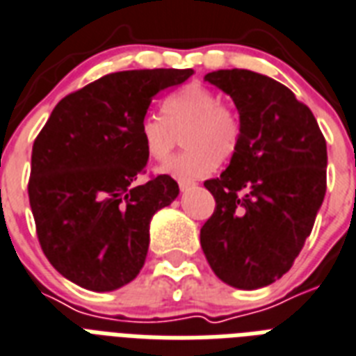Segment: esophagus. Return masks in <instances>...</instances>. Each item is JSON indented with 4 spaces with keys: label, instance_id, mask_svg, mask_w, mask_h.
<instances>
[{
    "label": "esophagus",
    "instance_id": "esophagus-1",
    "mask_svg": "<svg viewBox=\"0 0 356 356\" xmlns=\"http://www.w3.org/2000/svg\"><path fill=\"white\" fill-rule=\"evenodd\" d=\"M194 181H184V179H179V188H181V192H184V190H188L194 186Z\"/></svg>",
    "mask_w": 356,
    "mask_h": 356
}]
</instances>
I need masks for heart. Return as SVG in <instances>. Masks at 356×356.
<instances>
[{
	"label": "heart",
	"mask_w": 356,
	"mask_h": 356,
	"mask_svg": "<svg viewBox=\"0 0 356 356\" xmlns=\"http://www.w3.org/2000/svg\"><path fill=\"white\" fill-rule=\"evenodd\" d=\"M181 132L186 149L168 160L162 173L192 181L213 172L218 160L232 159L241 140V119L213 89L188 83L164 99L162 113H147L140 123V140L154 162L172 154Z\"/></svg>",
	"instance_id": "heart-1"
}]
</instances>
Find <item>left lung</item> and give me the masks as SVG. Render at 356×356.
<instances>
[{
    "label": "left lung",
    "mask_w": 356,
    "mask_h": 356,
    "mask_svg": "<svg viewBox=\"0 0 356 356\" xmlns=\"http://www.w3.org/2000/svg\"><path fill=\"white\" fill-rule=\"evenodd\" d=\"M205 80L237 106L241 140L226 172L205 181L216 207L200 241L222 282L257 289L286 275L310 237L327 192V142L280 81L244 69Z\"/></svg>",
    "instance_id": "8db88e82"
}]
</instances>
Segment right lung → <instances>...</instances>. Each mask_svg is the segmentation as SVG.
<instances>
[{
  "mask_svg": "<svg viewBox=\"0 0 356 356\" xmlns=\"http://www.w3.org/2000/svg\"><path fill=\"white\" fill-rule=\"evenodd\" d=\"M192 69L106 74L54 108L31 153L27 184L40 248L59 275L113 291L142 270L153 214L179 196L170 175L136 184L147 153L140 123L154 95Z\"/></svg>",
  "mask_w": 356,
  "mask_h": 356,
  "instance_id": "1",
  "label": "right lung"
}]
</instances>
